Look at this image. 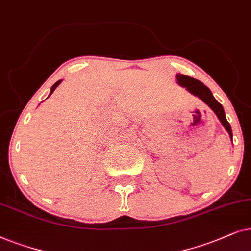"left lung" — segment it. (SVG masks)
<instances>
[{
    "label": "left lung",
    "instance_id": "left-lung-1",
    "mask_svg": "<svg viewBox=\"0 0 251 251\" xmlns=\"http://www.w3.org/2000/svg\"><path fill=\"white\" fill-rule=\"evenodd\" d=\"M176 82H178L180 86L186 87L187 91H188L189 93H192L193 95L198 96L199 99H201L202 101L205 103V104L209 105V108L216 113V116L218 117L220 123L223 124L224 127H225L226 131L228 132L229 138H230V140H232L233 139L232 128H230L229 123L227 122L223 105L220 104V103L217 101L215 98H213L212 93L208 88V87H206L204 83L201 82L198 79L190 78V76H188V75H180V73H178V75H176Z\"/></svg>",
    "mask_w": 251,
    "mask_h": 251
}]
</instances>
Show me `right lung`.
Returning <instances> with one entry per match:
<instances>
[{"mask_svg":"<svg viewBox=\"0 0 251 251\" xmlns=\"http://www.w3.org/2000/svg\"><path fill=\"white\" fill-rule=\"evenodd\" d=\"M61 82H62V80H58V81H57V82H56V83H55V85H53V86L51 87V89H50V94H49V96L52 94V93H53V91H55V89H56V88H57V86H58V85H59V83H61Z\"/></svg>","mask_w":251,"mask_h":251,"instance_id":"add662e5","label":"right lung"}]
</instances>
